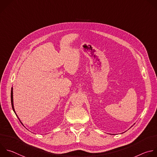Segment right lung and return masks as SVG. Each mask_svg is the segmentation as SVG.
I'll return each instance as SVG.
<instances>
[{"label":"right lung","mask_w":157,"mask_h":157,"mask_svg":"<svg viewBox=\"0 0 157 157\" xmlns=\"http://www.w3.org/2000/svg\"><path fill=\"white\" fill-rule=\"evenodd\" d=\"M11 103H12V107L13 110L14 111V112L15 113V110H14V107H13V90H12H12H11Z\"/></svg>","instance_id":"1"}]
</instances>
